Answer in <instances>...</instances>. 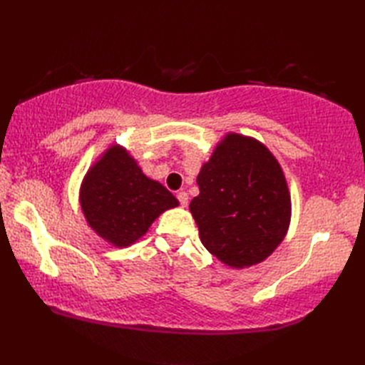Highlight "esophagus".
I'll return each mask as SVG.
<instances>
[{
  "label": "esophagus",
  "instance_id": "1",
  "mask_svg": "<svg viewBox=\"0 0 365 365\" xmlns=\"http://www.w3.org/2000/svg\"><path fill=\"white\" fill-rule=\"evenodd\" d=\"M177 199H178V202H180V205L182 207H188V192H185V191H178L177 192Z\"/></svg>",
  "mask_w": 365,
  "mask_h": 365
}]
</instances>
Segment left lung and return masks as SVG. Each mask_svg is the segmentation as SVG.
I'll return each mask as SVG.
<instances>
[{
  "instance_id": "1",
  "label": "left lung",
  "mask_w": 365,
  "mask_h": 365,
  "mask_svg": "<svg viewBox=\"0 0 365 365\" xmlns=\"http://www.w3.org/2000/svg\"><path fill=\"white\" fill-rule=\"evenodd\" d=\"M190 210L200 242L216 259L243 268L259 263L282 242L290 221L285 177L265 145L230 133L197 175Z\"/></svg>"
}]
</instances>
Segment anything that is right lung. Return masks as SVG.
Segmentation results:
<instances>
[{
    "instance_id": "1",
    "label": "right lung",
    "mask_w": 365,
    "mask_h": 365,
    "mask_svg": "<svg viewBox=\"0 0 365 365\" xmlns=\"http://www.w3.org/2000/svg\"><path fill=\"white\" fill-rule=\"evenodd\" d=\"M80 200L89 226L119 247L135 243L160 213L178 205L173 192L145 177L119 145L110 147L91 168Z\"/></svg>"
}]
</instances>
